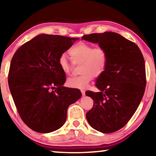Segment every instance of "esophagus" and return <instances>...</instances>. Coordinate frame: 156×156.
Returning a JSON list of instances; mask_svg holds the SVG:
<instances>
[{"instance_id": "1", "label": "esophagus", "mask_w": 156, "mask_h": 156, "mask_svg": "<svg viewBox=\"0 0 156 156\" xmlns=\"http://www.w3.org/2000/svg\"><path fill=\"white\" fill-rule=\"evenodd\" d=\"M81 92H82V96H84L85 95V91L84 90H81Z\"/></svg>"}]
</instances>
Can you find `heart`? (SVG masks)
Wrapping results in <instances>:
<instances>
[{
    "mask_svg": "<svg viewBox=\"0 0 156 156\" xmlns=\"http://www.w3.org/2000/svg\"><path fill=\"white\" fill-rule=\"evenodd\" d=\"M69 55L75 64H81L80 72L82 73L77 76L68 79L67 84L69 87L84 89L88 87L94 77H99L105 72L108 56L105 49L101 47L94 48L92 44L80 42L69 50ZM73 63L69 61L66 54H62L59 57V67L67 75L73 72Z\"/></svg>",
    "mask_w": 156,
    "mask_h": 156,
    "instance_id": "heart-1",
    "label": "heart"
}]
</instances>
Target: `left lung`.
Returning <instances> with one entry per match:
<instances>
[{"label":"left lung","mask_w":156,"mask_h":156,"mask_svg":"<svg viewBox=\"0 0 156 156\" xmlns=\"http://www.w3.org/2000/svg\"><path fill=\"white\" fill-rule=\"evenodd\" d=\"M82 39L99 43L108 56L105 72L95 84L100 91H86L94 101L87 119L97 131L114 133L129 122L144 97L146 84L144 56L137 44L113 32L84 35Z\"/></svg>","instance_id":"obj_1"}]
</instances>
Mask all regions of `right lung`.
Returning <instances> with one entry per match:
<instances>
[{
	"label": "right lung",
	"mask_w": 156,
	"mask_h": 156,
	"mask_svg": "<svg viewBox=\"0 0 156 156\" xmlns=\"http://www.w3.org/2000/svg\"><path fill=\"white\" fill-rule=\"evenodd\" d=\"M76 39L42 34L20 46L12 57L10 91L21 119L33 131L44 133L59 129L69 106L82 96L80 89L63 87L66 76L58 64L59 57Z\"/></svg>",
	"instance_id": "right-lung-1"
}]
</instances>
